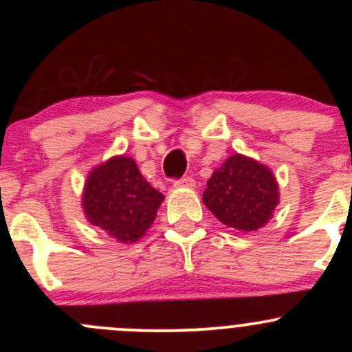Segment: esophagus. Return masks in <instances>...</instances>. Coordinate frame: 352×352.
<instances>
[{
  "mask_svg": "<svg viewBox=\"0 0 352 352\" xmlns=\"http://www.w3.org/2000/svg\"><path fill=\"white\" fill-rule=\"evenodd\" d=\"M196 186V180L192 179V177H180V179L173 180V187H177V189H190V187Z\"/></svg>",
  "mask_w": 352,
  "mask_h": 352,
  "instance_id": "esophagus-1",
  "label": "esophagus"
}]
</instances>
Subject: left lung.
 Instances as JSON below:
<instances>
[{
  "instance_id": "8db88e82",
  "label": "left lung",
  "mask_w": 352,
  "mask_h": 352,
  "mask_svg": "<svg viewBox=\"0 0 352 352\" xmlns=\"http://www.w3.org/2000/svg\"><path fill=\"white\" fill-rule=\"evenodd\" d=\"M202 201L223 225L255 232L271 219L278 206V184L267 166L233 155L212 172Z\"/></svg>"
}]
</instances>
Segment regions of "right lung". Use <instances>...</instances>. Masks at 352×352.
I'll return each instance as SVG.
<instances>
[{
  "label": "right lung",
  "mask_w": 352,
  "mask_h": 352,
  "mask_svg": "<svg viewBox=\"0 0 352 352\" xmlns=\"http://www.w3.org/2000/svg\"><path fill=\"white\" fill-rule=\"evenodd\" d=\"M163 194L150 186L136 162L116 156L97 166L85 184L88 221L122 243H133L155 221Z\"/></svg>",
  "instance_id": "right-lung-1"
}]
</instances>
